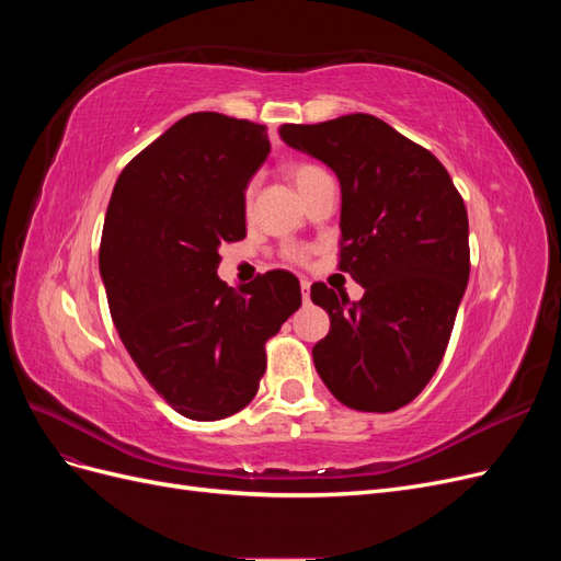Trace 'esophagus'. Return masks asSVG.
I'll return each instance as SVG.
<instances>
[{"label":"esophagus","instance_id":"34e87169","mask_svg":"<svg viewBox=\"0 0 561 561\" xmlns=\"http://www.w3.org/2000/svg\"><path fill=\"white\" fill-rule=\"evenodd\" d=\"M301 297H304V301H309V297H311V283L307 278L301 280Z\"/></svg>","mask_w":561,"mask_h":561}]
</instances>
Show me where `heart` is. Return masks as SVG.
I'll use <instances>...</instances> for the list:
<instances>
[{
    "mask_svg": "<svg viewBox=\"0 0 561 561\" xmlns=\"http://www.w3.org/2000/svg\"><path fill=\"white\" fill-rule=\"evenodd\" d=\"M287 175H290V180L295 182L301 198L309 196L320 182H325L330 178L325 168H320L318 163H311V161L290 163V165H287ZM250 198H252V190L245 192V206H250ZM287 260L304 262V260H307V252L299 250V248H290V250H287Z\"/></svg>",
    "mask_w": 561,
    "mask_h": 561,
    "instance_id": "1",
    "label": "heart"
}]
</instances>
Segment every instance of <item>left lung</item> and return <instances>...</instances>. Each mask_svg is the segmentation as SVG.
I'll return each mask as SVG.
<instances>
[{"mask_svg": "<svg viewBox=\"0 0 561 561\" xmlns=\"http://www.w3.org/2000/svg\"><path fill=\"white\" fill-rule=\"evenodd\" d=\"M280 138L328 163L342 184L339 268L365 287L360 301L311 285L330 313L313 363L330 393L358 412L410 404L443 363L470 276L468 213L447 168L426 147L371 114Z\"/></svg>", "mask_w": 561, "mask_h": 561, "instance_id": "obj_1", "label": "left lung"}]
</instances>
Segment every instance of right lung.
Wrapping results in <instances>:
<instances>
[{
	"label": "right lung",
	"mask_w": 561,
	"mask_h": 561,
	"mask_svg": "<svg viewBox=\"0 0 561 561\" xmlns=\"http://www.w3.org/2000/svg\"><path fill=\"white\" fill-rule=\"evenodd\" d=\"M268 149L266 126L194 112L124 168L110 198L100 276L112 320L149 386L186 419L250 404L264 344L301 307L287 271L241 287L217 278L219 248L245 239V186Z\"/></svg>",
	"instance_id": "add662e5"
}]
</instances>
